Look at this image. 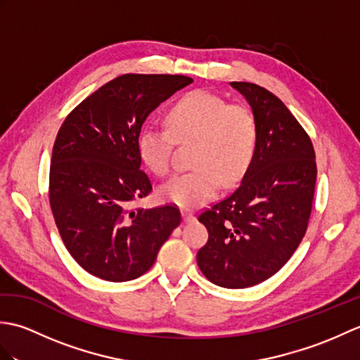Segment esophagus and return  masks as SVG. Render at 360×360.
Instances as JSON below:
<instances>
[{
  "label": "esophagus",
  "instance_id": "esophagus-1",
  "mask_svg": "<svg viewBox=\"0 0 360 360\" xmlns=\"http://www.w3.org/2000/svg\"><path fill=\"white\" fill-rule=\"evenodd\" d=\"M182 219L186 221V223H190V221H193L195 219V215L190 210H187V209H184L182 210Z\"/></svg>",
  "mask_w": 360,
  "mask_h": 360
}]
</instances>
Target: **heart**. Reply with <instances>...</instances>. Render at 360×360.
<instances>
[{
  "mask_svg": "<svg viewBox=\"0 0 360 360\" xmlns=\"http://www.w3.org/2000/svg\"><path fill=\"white\" fill-rule=\"evenodd\" d=\"M165 127L142 128L137 151L151 173L165 176L174 141L196 142L195 170L173 176L159 190L164 201L182 209L200 207L218 192L221 182L232 186L241 181L254 160L258 124L246 105L227 103L207 91H192L168 108Z\"/></svg>",
  "mask_w": 360,
  "mask_h": 360,
  "instance_id": "1",
  "label": "heart"
}]
</instances>
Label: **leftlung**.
I'll list each match as a JSON object with an SVG mask.
<instances>
[{
	"instance_id": "1",
	"label": "left lung",
	"mask_w": 360,
	"mask_h": 360,
	"mask_svg": "<svg viewBox=\"0 0 360 360\" xmlns=\"http://www.w3.org/2000/svg\"><path fill=\"white\" fill-rule=\"evenodd\" d=\"M231 85L255 114L257 150L238 188L198 217L209 240L196 262L215 285L243 289L278 272L303 240L317 165L311 137L277 96L255 83Z\"/></svg>"
}]
</instances>
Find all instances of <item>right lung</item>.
<instances>
[{
	"instance_id": "obj_1",
	"label": "right lung",
	"mask_w": 360,
	"mask_h": 360,
	"mask_svg": "<svg viewBox=\"0 0 360 360\" xmlns=\"http://www.w3.org/2000/svg\"><path fill=\"white\" fill-rule=\"evenodd\" d=\"M193 82L187 75L124 74L68 114L53 142L49 204L68 252L108 281L141 277L181 223L174 204L137 207L151 193L137 137L148 114Z\"/></svg>"
}]
</instances>
